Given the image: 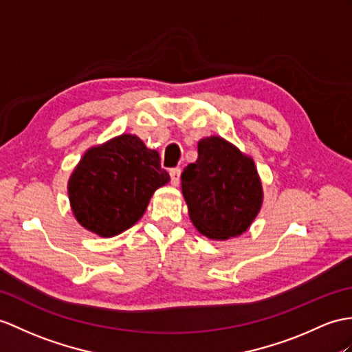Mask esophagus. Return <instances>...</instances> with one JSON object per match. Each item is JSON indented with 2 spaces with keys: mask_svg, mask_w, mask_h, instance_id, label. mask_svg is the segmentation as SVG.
Instances as JSON below:
<instances>
[{
  "mask_svg": "<svg viewBox=\"0 0 352 352\" xmlns=\"http://www.w3.org/2000/svg\"><path fill=\"white\" fill-rule=\"evenodd\" d=\"M181 173L182 170L176 167V168H171L170 170V181H171V185H179V182H181Z\"/></svg>",
  "mask_w": 352,
  "mask_h": 352,
  "instance_id": "esophagus-1",
  "label": "esophagus"
}]
</instances>
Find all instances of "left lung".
I'll use <instances>...</instances> for the list:
<instances>
[{"label":"left lung","instance_id":"1","mask_svg":"<svg viewBox=\"0 0 352 352\" xmlns=\"http://www.w3.org/2000/svg\"><path fill=\"white\" fill-rule=\"evenodd\" d=\"M181 179L190 218L204 236L236 237L258 215L263 190L254 161L221 137L199 142V158Z\"/></svg>","mask_w":352,"mask_h":352}]
</instances>
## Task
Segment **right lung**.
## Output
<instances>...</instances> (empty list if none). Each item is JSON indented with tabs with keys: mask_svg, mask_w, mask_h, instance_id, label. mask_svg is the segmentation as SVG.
Masks as SVG:
<instances>
[{
	"mask_svg": "<svg viewBox=\"0 0 352 352\" xmlns=\"http://www.w3.org/2000/svg\"><path fill=\"white\" fill-rule=\"evenodd\" d=\"M160 161L157 151L131 134L91 148L68 181V197L79 224L101 237L134 226L152 194L170 181Z\"/></svg>",
	"mask_w": 352,
	"mask_h": 352,
	"instance_id": "right-lung-1",
	"label": "right lung"
}]
</instances>
